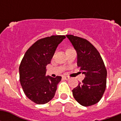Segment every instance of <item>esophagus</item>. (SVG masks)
Instances as JSON below:
<instances>
[{"mask_svg":"<svg viewBox=\"0 0 121 121\" xmlns=\"http://www.w3.org/2000/svg\"><path fill=\"white\" fill-rule=\"evenodd\" d=\"M63 78L65 80H69L70 79V77H66V76H63Z\"/></svg>","mask_w":121,"mask_h":121,"instance_id":"34e87169","label":"esophagus"}]
</instances>
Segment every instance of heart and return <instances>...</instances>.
<instances>
[{
	"instance_id": "obj_1",
	"label": "heart",
	"mask_w": 121,
	"mask_h": 121,
	"mask_svg": "<svg viewBox=\"0 0 121 121\" xmlns=\"http://www.w3.org/2000/svg\"><path fill=\"white\" fill-rule=\"evenodd\" d=\"M72 48H68V49H66V51H70V50H72Z\"/></svg>"
}]
</instances>
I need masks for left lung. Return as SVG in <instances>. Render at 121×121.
I'll use <instances>...</instances> for the list:
<instances>
[{"label":"left lung","mask_w":121,"mask_h":121,"mask_svg":"<svg viewBox=\"0 0 121 121\" xmlns=\"http://www.w3.org/2000/svg\"><path fill=\"white\" fill-rule=\"evenodd\" d=\"M77 53V66L85 77L72 90L75 99L88 107L100 101L106 87L107 70L97 49L86 39L66 35Z\"/></svg>","instance_id":"8db88e82"}]
</instances>
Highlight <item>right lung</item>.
<instances>
[{"label":"right lung","mask_w":121,"mask_h":121,"mask_svg":"<svg viewBox=\"0 0 121 121\" xmlns=\"http://www.w3.org/2000/svg\"><path fill=\"white\" fill-rule=\"evenodd\" d=\"M65 38L56 35L39 39L27 49L21 62L19 70L22 88L28 99L37 104L48 103L55 96L61 77H46V65Z\"/></svg>","instance_id":"right-lung-1"}]
</instances>
